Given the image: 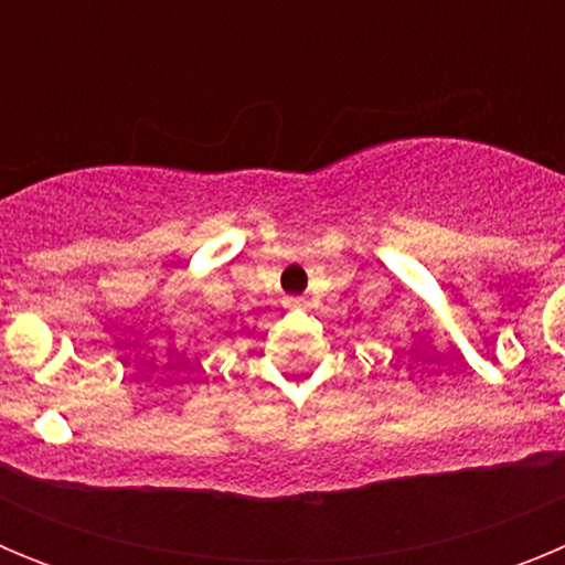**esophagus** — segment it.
<instances>
[{
  "label": "esophagus",
  "instance_id": "1",
  "mask_svg": "<svg viewBox=\"0 0 565 565\" xmlns=\"http://www.w3.org/2000/svg\"><path fill=\"white\" fill-rule=\"evenodd\" d=\"M306 302H308L306 297H288L286 299V306H291V308H302V306H306Z\"/></svg>",
  "mask_w": 565,
  "mask_h": 565
}]
</instances>
